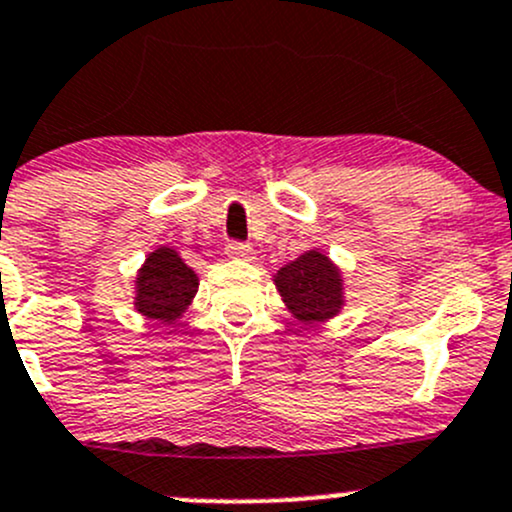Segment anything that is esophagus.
Returning <instances> with one entry per match:
<instances>
[{
  "mask_svg": "<svg viewBox=\"0 0 512 512\" xmlns=\"http://www.w3.org/2000/svg\"><path fill=\"white\" fill-rule=\"evenodd\" d=\"M225 255L233 257V260H255V250H252V245H247V242H240V240H233L225 245Z\"/></svg>",
  "mask_w": 512,
  "mask_h": 512,
  "instance_id": "1",
  "label": "esophagus"
}]
</instances>
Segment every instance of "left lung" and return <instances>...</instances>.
Instances as JSON below:
<instances>
[{
	"mask_svg": "<svg viewBox=\"0 0 512 512\" xmlns=\"http://www.w3.org/2000/svg\"><path fill=\"white\" fill-rule=\"evenodd\" d=\"M284 304L304 324L326 321L341 311V274L326 255L311 250L274 277Z\"/></svg>",
	"mask_w": 512,
	"mask_h": 512,
	"instance_id": "1",
	"label": "left lung"
}]
</instances>
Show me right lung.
Here are the masks:
<instances>
[{
  "mask_svg": "<svg viewBox=\"0 0 512 512\" xmlns=\"http://www.w3.org/2000/svg\"><path fill=\"white\" fill-rule=\"evenodd\" d=\"M196 292L198 279L191 267L176 255V250L159 247L137 274V311L171 326L184 314Z\"/></svg>",
  "mask_w": 512,
  "mask_h": 512,
  "instance_id": "1",
  "label": "right lung"
}]
</instances>
